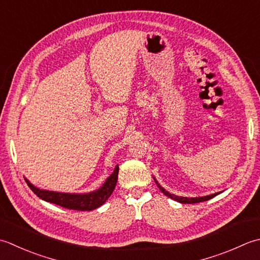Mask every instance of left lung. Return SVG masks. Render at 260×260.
I'll list each match as a JSON object with an SVG mask.
<instances>
[{
  "label": "left lung",
  "mask_w": 260,
  "mask_h": 260,
  "mask_svg": "<svg viewBox=\"0 0 260 260\" xmlns=\"http://www.w3.org/2000/svg\"><path fill=\"white\" fill-rule=\"evenodd\" d=\"M154 181L156 186L160 188V190L164 192V194L168 197H170L171 200L174 201H177L181 203V204H195V203H201V202H205V201H208L211 200V198H213L214 196H216L217 194H220V192H216V194H212V195H208V196H203V197H182V196H176L174 194H170L169 191H167L164 187H161L159 182L156 181V179L154 178Z\"/></svg>",
  "instance_id": "obj_1"
}]
</instances>
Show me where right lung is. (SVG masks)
I'll use <instances>...</instances> for the list:
<instances>
[{"label":"right lung","mask_w":260,"mask_h":260,"mask_svg":"<svg viewBox=\"0 0 260 260\" xmlns=\"http://www.w3.org/2000/svg\"><path fill=\"white\" fill-rule=\"evenodd\" d=\"M118 171L119 168L118 166H116L113 174L107 178V180L104 182V185L101 186L99 189L91 192H86V194H69V192H58L39 189V188L35 187L28 179L24 178V180L30 187V189H31L39 198H42V200L46 202L69 208V210L92 211L105 204V202L108 200L111 194H113L117 184V179H118Z\"/></svg>","instance_id":"obj_1"}]
</instances>
